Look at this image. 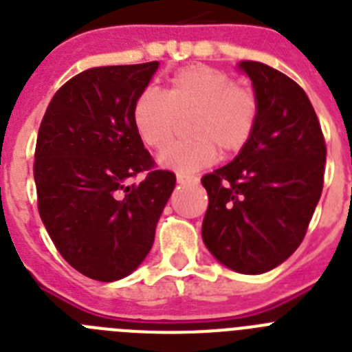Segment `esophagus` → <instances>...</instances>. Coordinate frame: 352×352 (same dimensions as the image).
I'll return each instance as SVG.
<instances>
[{
    "label": "esophagus",
    "instance_id": "1",
    "mask_svg": "<svg viewBox=\"0 0 352 352\" xmlns=\"http://www.w3.org/2000/svg\"><path fill=\"white\" fill-rule=\"evenodd\" d=\"M176 182L179 185H190V183H197V178H192V176H186V174L178 173L176 174Z\"/></svg>",
    "mask_w": 352,
    "mask_h": 352
}]
</instances>
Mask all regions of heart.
Returning a JSON list of instances; mask_svg holds the SVG:
<instances>
[{
    "instance_id": "b5f03b06",
    "label": "heart",
    "mask_w": 352,
    "mask_h": 352,
    "mask_svg": "<svg viewBox=\"0 0 352 352\" xmlns=\"http://www.w3.org/2000/svg\"><path fill=\"white\" fill-rule=\"evenodd\" d=\"M192 114L188 135L194 139L162 149V167L194 174L213 164L217 148L222 155L241 151L256 130L259 104L227 72L194 65L176 72L166 93L157 88L141 91L133 104V129L146 146L158 149L170 141L178 118Z\"/></svg>"
}]
</instances>
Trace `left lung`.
<instances>
[{"instance_id":"obj_1","label":"left lung","mask_w":352,"mask_h":352,"mask_svg":"<svg viewBox=\"0 0 352 352\" xmlns=\"http://www.w3.org/2000/svg\"><path fill=\"white\" fill-rule=\"evenodd\" d=\"M259 104L238 157L204 174L203 239L227 268L270 272L303 241L324 183L326 142L307 93L282 72L241 61Z\"/></svg>"}]
</instances>
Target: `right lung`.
I'll use <instances>...</instances> for the list:
<instances>
[{"mask_svg": "<svg viewBox=\"0 0 352 352\" xmlns=\"http://www.w3.org/2000/svg\"><path fill=\"white\" fill-rule=\"evenodd\" d=\"M157 68L149 61L80 72L56 91L40 123V219L63 259L93 280H120L144 261L176 185L133 129L135 98ZM139 172L143 182L129 186Z\"/></svg>", "mask_w": 352, "mask_h": 352, "instance_id": "1", "label": "right lung"}]
</instances>
